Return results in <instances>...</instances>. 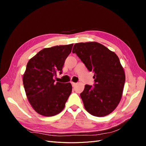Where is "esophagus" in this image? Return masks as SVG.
<instances>
[{
  "label": "esophagus",
  "instance_id": "1",
  "mask_svg": "<svg viewBox=\"0 0 146 146\" xmlns=\"http://www.w3.org/2000/svg\"><path fill=\"white\" fill-rule=\"evenodd\" d=\"M71 84H72V86L74 87V86H75L76 85V83H74V82H71Z\"/></svg>",
  "mask_w": 146,
  "mask_h": 146
}]
</instances>
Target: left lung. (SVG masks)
I'll return each mask as SVG.
<instances>
[{
	"label": "left lung",
	"mask_w": 146,
	"mask_h": 146,
	"mask_svg": "<svg viewBox=\"0 0 146 146\" xmlns=\"http://www.w3.org/2000/svg\"><path fill=\"white\" fill-rule=\"evenodd\" d=\"M72 53L94 74V86L86 85L80 94L85 108L92 116L108 115L120 102L125 81L118 56L97 42L76 43Z\"/></svg>",
	"instance_id": "left-lung-1"
}]
</instances>
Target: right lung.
<instances>
[{"label":"right lung","instance_id":"obj_1","mask_svg":"<svg viewBox=\"0 0 146 146\" xmlns=\"http://www.w3.org/2000/svg\"><path fill=\"white\" fill-rule=\"evenodd\" d=\"M73 44L45 48L31 58L23 76L28 100L35 111L42 116H53L64 109L72 92L70 83L55 82L54 77L62 72L66 58Z\"/></svg>","mask_w":146,"mask_h":146}]
</instances>
